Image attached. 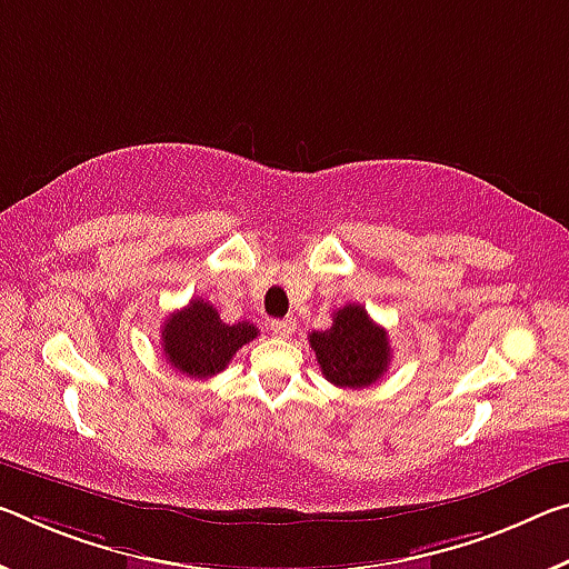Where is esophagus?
<instances>
[{
  "mask_svg": "<svg viewBox=\"0 0 569 569\" xmlns=\"http://www.w3.org/2000/svg\"><path fill=\"white\" fill-rule=\"evenodd\" d=\"M293 329H296V321H293V319H283V321H273V323H270V331H273L276 337H281V339L291 337Z\"/></svg>",
  "mask_w": 569,
  "mask_h": 569,
  "instance_id": "obj_1",
  "label": "esophagus"
}]
</instances>
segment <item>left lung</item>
<instances>
[{
	"instance_id": "obj_1",
	"label": "left lung",
	"mask_w": 569,
	"mask_h": 569,
	"mask_svg": "<svg viewBox=\"0 0 569 569\" xmlns=\"http://www.w3.org/2000/svg\"><path fill=\"white\" fill-rule=\"evenodd\" d=\"M309 345L317 351L323 377L337 387L362 390L375 385L390 367L387 331L369 319L365 306L347 303L333 311L327 331H311Z\"/></svg>"
}]
</instances>
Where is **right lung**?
Listing matches in <instances>:
<instances>
[{"label":"right lung","mask_w":569,"mask_h":569,"mask_svg":"<svg viewBox=\"0 0 569 569\" xmlns=\"http://www.w3.org/2000/svg\"><path fill=\"white\" fill-rule=\"evenodd\" d=\"M256 337L258 329L250 321L224 323L214 306L204 299H192L161 327L167 362L194 380L222 372L236 351Z\"/></svg>","instance_id":"obj_1"}]
</instances>
